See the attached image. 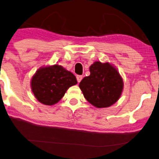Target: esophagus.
I'll return each instance as SVG.
<instances>
[{"label": "esophagus", "mask_w": 159, "mask_h": 159, "mask_svg": "<svg viewBox=\"0 0 159 159\" xmlns=\"http://www.w3.org/2000/svg\"><path fill=\"white\" fill-rule=\"evenodd\" d=\"M76 78H77V81H78V83H80V81H81L82 80V78H83V76L77 75V76H76Z\"/></svg>", "instance_id": "obj_1"}]
</instances>
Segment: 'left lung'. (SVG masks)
<instances>
[{
	"mask_svg": "<svg viewBox=\"0 0 159 159\" xmlns=\"http://www.w3.org/2000/svg\"><path fill=\"white\" fill-rule=\"evenodd\" d=\"M90 75L84 78L79 87L86 100L94 107L108 108L121 97L124 88L122 76L109 62L94 61L89 67Z\"/></svg>",
	"mask_w": 159,
	"mask_h": 159,
	"instance_id": "8db88e82",
	"label": "left lung"
}]
</instances>
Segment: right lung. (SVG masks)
<instances>
[{
	"label": "right lung",
	"mask_w": 159,
	"mask_h": 159,
	"mask_svg": "<svg viewBox=\"0 0 159 159\" xmlns=\"http://www.w3.org/2000/svg\"><path fill=\"white\" fill-rule=\"evenodd\" d=\"M77 80L71 72L62 66L53 65L39 68L31 79V88L39 103L47 106L56 104Z\"/></svg>",
	"instance_id": "right-lung-1"
}]
</instances>
